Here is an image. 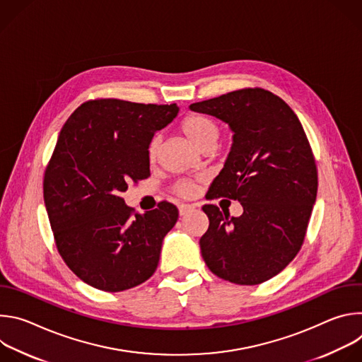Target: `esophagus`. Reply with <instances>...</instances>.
<instances>
[{
  "label": "esophagus",
  "instance_id": "1",
  "mask_svg": "<svg viewBox=\"0 0 362 362\" xmlns=\"http://www.w3.org/2000/svg\"><path fill=\"white\" fill-rule=\"evenodd\" d=\"M194 209V206L193 204H185V203H182L180 206H179V212H180V216H185L186 214H189L190 211H193Z\"/></svg>",
  "mask_w": 362,
  "mask_h": 362
}]
</instances>
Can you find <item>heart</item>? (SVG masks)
Here are the masks:
<instances>
[{
	"instance_id": "heart-1",
	"label": "heart",
	"mask_w": 362,
	"mask_h": 362,
	"mask_svg": "<svg viewBox=\"0 0 362 362\" xmlns=\"http://www.w3.org/2000/svg\"><path fill=\"white\" fill-rule=\"evenodd\" d=\"M182 133L186 136V139L199 150L214 146L219 137V127L218 124L206 116L202 115H190L182 122ZM158 150H159V139L154 137L147 148L148 159L153 162L158 156ZM175 190L185 197L193 196L196 192V186L190 182H179L175 186Z\"/></svg>"
}]
</instances>
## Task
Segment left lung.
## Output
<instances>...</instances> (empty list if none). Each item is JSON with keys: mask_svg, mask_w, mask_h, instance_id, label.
<instances>
[{"mask_svg": "<svg viewBox=\"0 0 362 362\" xmlns=\"http://www.w3.org/2000/svg\"><path fill=\"white\" fill-rule=\"evenodd\" d=\"M190 110L229 124L233 143L209 199L240 202L233 218L204 204L209 228L199 245L204 264L238 285L262 284L299 252L318 190V172L303 127L286 103L264 88H242L193 103Z\"/></svg>", "mask_w": 362, "mask_h": 362, "instance_id": "left-lung-1", "label": "left lung"}]
</instances>
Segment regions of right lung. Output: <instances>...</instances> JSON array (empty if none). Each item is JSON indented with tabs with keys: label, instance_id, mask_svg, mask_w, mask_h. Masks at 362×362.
<instances>
[{
	"label": "right lung",
	"instance_id": "add662e5",
	"mask_svg": "<svg viewBox=\"0 0 362 362\" xmlns=\"http://www.w3.org/2000/svg\"><path fill=\"white\" fill-rule=\"evenodd\" d=\"M177 113L176 105L88 100L59 134L44 173V203L63 261L93 288L126 291L158 268L179 211L162 202L134 214L122 193L150 176L148 144Z\"/></svg>",
	"mask_w": 362,
	"mask_h": 362
}]
</instances>
